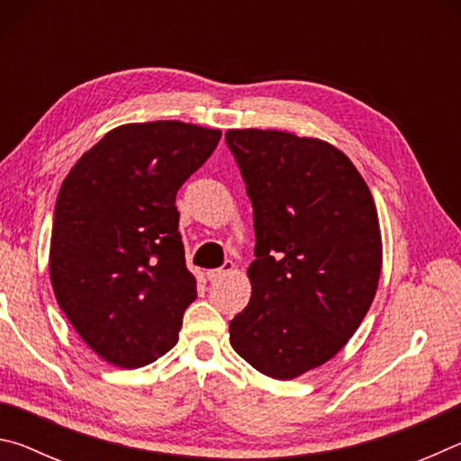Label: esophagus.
<instances>
[{
	"label": "esophagus",
	"mask_w": 461,
	"mask_h": 461,
	"mask_svg": "<svg viewBox=\"0 0 461 461\" xmlns=\"http://www.w3.org/2000/svg\"><path fill=\"white\" fill-rule=\"evenodd\" d=\"M236 270V264H233L231 260H225L220 268H213V270H207V278L209 280H221L223 276L231 275V272Z\"/></svg>",
	"instance_id": "1"
}]
</instances>
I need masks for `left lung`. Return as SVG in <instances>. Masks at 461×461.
<instances>
[{
	"instance_id": "left-lung-1",
	"label": "left lung",
	"mask_w": 461,
	"mask_h": 461,
	"mask_svg": "<svg viewBox=\"0 0 461 461\" xmlns=\"http://www.w3.org/2000/svg\"><path fill=\"white\" fill-rule=\"evenodd\" d=\"M254 207L252 299L230 321L231 348L288 380L346 346L378 288L382 244L368 185L352 160L315 138L230 130Z\"/></svg>"
}]
</instances>
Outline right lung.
Instances as JSON below:
<instances>
[{
  "label": "right lung",
  "mask_w": 461,
  "mask_h": 461,
  "mask_svg": "<svg viewBox=\"0 0 461 461\" xmlns=\"http://www.w3.org/2000/svg\"><path fill=\"white\" fill-rule=\"evenodd\" d=\"M220 138L185 122L128 123L85 152L62 183L50 238L54 296L105 362L140 368L178 341L197 286L176 191Z\"/></svg>",
  "instance_id": "add662e5"
}]
</instances>
